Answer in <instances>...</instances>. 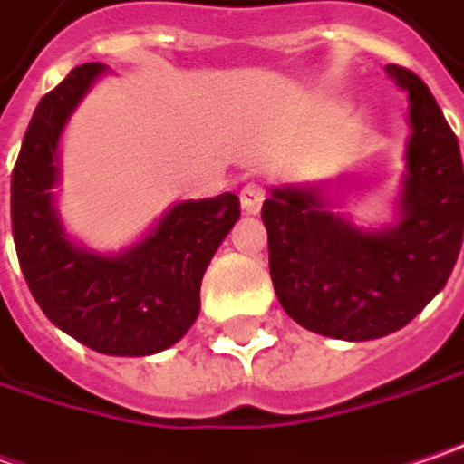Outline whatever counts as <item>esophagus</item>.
Here are the masks:
<instances>
[{
    "label": "esophagus",
    "mask_w": 464,
    "mask_h": 464,
    "mask_svg": "<svg viewBox=\"0 0 464 464\" xmlns=\"http://www.w3.org/2000/svg\"><path fill=\"white\" fill-rule=\"evenodd\" d=\"M262 202H265V189L259 187V184H246L244 189H241V210L246 212V215H256L259 208H262Z\"/></svg>",
    "instance_id": "1"
}]
</instances>
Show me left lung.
Segmentation results:
<instances>
[{
    "label": "left lung",
    "mask_w": 464,
    "mask_h": 464,
    "mask_svg": "<svg viewBox=\"0 0 464 464\" xmlns=\"http://www.w3.org/2000/svg\"><path fill=\"white\" fill-rule=\"evenodd\" d=\"M408 92L411 137L394 220L361 228L334 212L327 184H280L262 205L280 306L334 340L402 330L452 275L464 233V171L457 137L423 80L387 64Z\"/></svg>",
    "instance_id": "obj_1"
}]
</instances>
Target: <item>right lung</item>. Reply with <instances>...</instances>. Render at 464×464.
<instances>
[{
    "label": "right lung",
    "mask_w": 464,
    "mask_h": 464,
    "mask_svg": "<svg viewBox=\"0 0 464 464\" xmlns=\"http://www.w3.org/2000/svg\"><path fill=\"white\" fill-rule=\"evenodd\" d=\"M109 72L101 62L80 64L41 98L12 171V236L33 298L62 333L103 355H152L189 333L202 275L241 210L231 192L176 202L121 252L72 238L53 192L59 145L72 113Z\"/></svg>",
    "instance_id": "1"
}]
</instances>
